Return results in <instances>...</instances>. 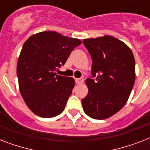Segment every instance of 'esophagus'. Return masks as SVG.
<instances>
[{"label": "esophagus", "mask_w": 150, "mask_h": 150, "mask_svg": "<svg viewBox=\"0 0 150 150\" xmlns=\"http://www.w3.org/2000/svg\"><path fill=\"white\" fill-rule=\"evenodd\" d=\"M84 79H82V78H79V79H75V82H76V84L77 85H80L82 84V82H83Z\"/></svg>", "instance_id": "1"}]
</instances>
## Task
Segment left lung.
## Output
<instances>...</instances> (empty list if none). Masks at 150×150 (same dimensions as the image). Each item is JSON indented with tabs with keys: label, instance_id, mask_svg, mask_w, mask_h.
Instances as JSON below:
<instances>
[{
	"label": "left lung",
	"instance_id": "left-lung-1",
	"mask_svg": "<svg viewBox=\"0 0 150 150\" xmlns=\"http://www.w3.org/2000/svg\"><path fill=\"white\" fill-rule=\"evenodd\" d=\"M93 60L92 75L87 79L89 92L82 100L84 112L92 118L113 116L125 105L135 80V62L130 48L114 36L84 39Z\"/></svg>",
	"mask_w": 150,
	"mask_h": 150
}]
</instances>
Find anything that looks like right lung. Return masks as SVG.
I'll return each mask as SVG.
<instances>
[{
  "instance_id": "1",
  "label": "right lung",
  "mask_w": 150,
  "mask_h": 150,
  "mask_svg": "<svg viewBox=\"0 0 150 150\" xmlns=\"http://www.w3.org/2000/svg\"><path fill=\"white\" fill-rule=\"evenodd\" d=\"M82 43L54 31L32 35L23 44L17 64L18 86L25 104L37 116L61 114L75 86V79L57 75L75 47Z\"/></svg>"
}]
</instances>
